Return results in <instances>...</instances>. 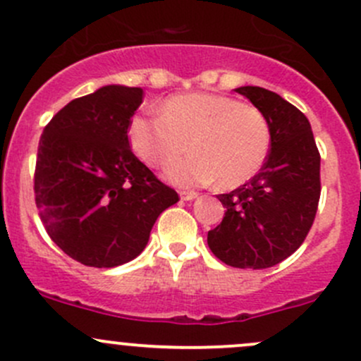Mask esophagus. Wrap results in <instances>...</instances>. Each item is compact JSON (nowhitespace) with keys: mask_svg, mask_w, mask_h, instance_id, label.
Segmentation results:
<instances>
[{"mask_svg":"<svg viewBox=\"0 0 361 361\" xmlns=\"http://www.w3.org/2000/svg\"><path fill=\"white\" fill-rule=\"evenodd\" d=\"M197 195H199V193H197V192H180V197H181V200H193V199H197Z\"/></svg>","mask_w":361,"mask_h":361,"instance_id":"34e87169","label":"esophagus"}]
</instances>
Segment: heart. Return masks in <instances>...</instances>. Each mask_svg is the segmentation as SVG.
Returning a JSON list of instances; mask_svg holds the SVG:
<instances>
[{
    "mask_svg": "<svg viewBox=\"0 0 361 361\" xmlns=\"http://www.w3.org/2000/svg\"><path fill=\"white\" fill-rule=\"evenodd\" d=\"M128 142L140 161L166 169V178L180 187H199L218 178L221 188H238L252 180L271 149L267 116L252 105L212 93L171 97L159 117L135 116L128 124Z\"/></svg>",
    "mask_w": 361,
    "mask_h": 361,
    "instance_id": "heart-1",
    "label": "heart"
}]
</instances>
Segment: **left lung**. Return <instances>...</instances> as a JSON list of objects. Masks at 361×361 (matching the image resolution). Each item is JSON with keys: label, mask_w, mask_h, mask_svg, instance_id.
Listing matches in <instances>:
<instances>
[{"label": "left lung", "mask_w": 361, "mask_h": 361, "mask_svg": "<svg viewBox=\"0 0 361 361\" xmlns=\"http://www.w3.org/2000/svg\"><path fill=\"white\" fill-rule=\"evenodd\" d=\"M267 116L271 149L263 169L218 195L223 221L207 233L218 259L233 268L279 264L305 242L320 200V152L310 121L280 94L259 86L235 90Z\"/></svg>", "instance_id": "8db88e82"}]
</instances>
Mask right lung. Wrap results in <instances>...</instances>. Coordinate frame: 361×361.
Here are the masks:
<instances>
[{"instance_id": "right-lung-1", "label": "right lung", "mask_w": 361, "mask_h": 361, "mask_svg": "<svg viewBox=\"0 0 361 361\" xmlns=\"http://www.w3.org/2000/svg\"><path fill=\"white\" fill-rule=\"evenodd\" d=\"M142 88L109 85L69 102L41 135L34 197L48 235L86 267L135 259L178 193L131 152L128 124Z\"/></svg>"}]
</instances>
